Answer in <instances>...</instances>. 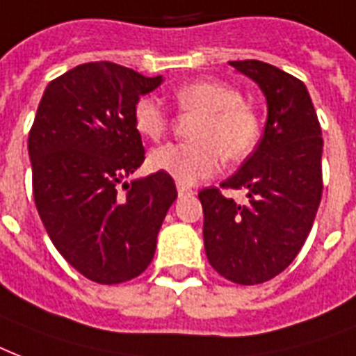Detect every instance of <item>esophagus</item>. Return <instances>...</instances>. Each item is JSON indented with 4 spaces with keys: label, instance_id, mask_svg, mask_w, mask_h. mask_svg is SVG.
<instances>
[{
    "label": "esophagus",
    "instance_id": "esophagus-1",
    "mask_svg": "<svg viewBox=\"0 0 356 356\" xmlns=\"http://www.w3.org/2000/svg\"><path fill=\"white\" fill-rule=\"evenodd\" d=\"M178 195H180V197H187V195H195V191H193L191 187L184 186V184H178Z\"/></svg>",
    "mask_w": 356,
    "mask_h": 356
}]
</instances>
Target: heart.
I'll return each instance as SVG.
<instances>
[{
    "mask_svg": "<svg viewBox=\"0 0 356 356\" xmlns=\"http://www.w3.org/2000/svg\"><path fill=\"white\" fill-rule=\"evenodd\" d=\"M180 113L198 115L193 124V143H170L156 148L148 163L154 170L170 175L181 184H195L213 176L222 159L241 161L254 152L261 139V117L243 102L236 87L217 79H198L172 92ZM135 131L159 140L169 131V117L158 102L140 96L131 111Z\"/></svg>",
    "mask_w": 356,
    "mask_h": 356,
    "instance_id": "1",
    "label": "heart"
}]
</instances>
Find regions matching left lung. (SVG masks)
I'll return each instance as SVG.
<instances>
[{
  "instance_id": "8db88e82",
  "label": "left lung",
  "mask_w": 356,
  "mask_h": 356,
  "mask_svg": "<svg viewBox=\"0 0 356 356\" xmlns=\"http://www.w3.org/2000/svg\"><path fill=\"white\" fill-rule=\"evenodd\" d=\"M230 65L264 90L267 124L241 169L198 198L208 261L230 282L252 286L290 266L312 230L323 191V137L301 79L256 59ZM222 188H247L250 204L239 207Z\"/></svg>"
}]
</instances>
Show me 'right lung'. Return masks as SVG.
I'll use <instances>...</instances> for the list:
<instances>
[{"instance_id": "1", "label": "right lung", "mask_w": 356, "mask_h": 356, "mask_svg": "<svg viewBox=\"0 0 356 356\" xmlns=\"http://www.w3.org/2000/svg\"><path fill=\"white\" fill-rule=\"evenodd\" d=\"M161 79L109 60L79 65L49 81L29 129L38 216L55 249L92 282L139 277L178 197L159 170L122 181L145 161L134 104Z\"/></svg>"}]
</instances>
